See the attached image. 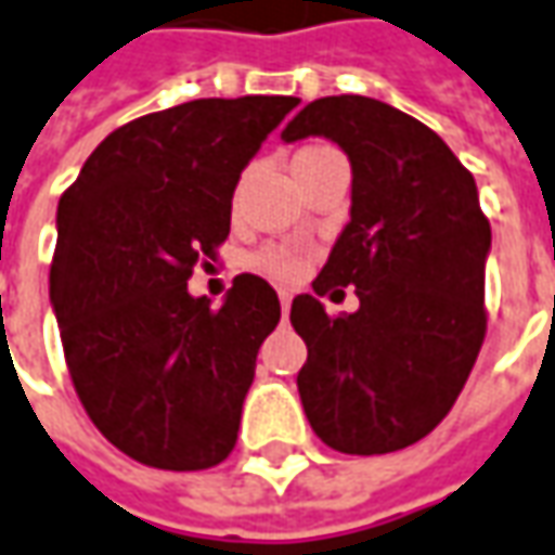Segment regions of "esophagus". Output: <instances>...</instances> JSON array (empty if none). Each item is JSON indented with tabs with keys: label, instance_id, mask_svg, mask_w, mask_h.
<instances>
[{
	"label": "esophagus",
	"instance_id": "1",
	"mask_svg": "<svg viewBox=\"0 0 555 555\" xmlns=\"http://www.w3.org/2000/svg\"><path fill=\"white\" fill-rule=\"evenodd\" d=\"M279 304H282V313H288V307H292V292L288 288H279Z\"/></svg>",
	"mask_w": 555,
	"mask_h": 555
}]
</instances>
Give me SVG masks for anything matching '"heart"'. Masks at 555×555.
<instances>
[{
	"mask_svg": "<svg viewBox=\"0 0 555 555\" xmlns=\"http://www.w3.org/2000/svg\"><path fill=\"white\" fill-rule=\"evenodd\" d=\"M322 153H335V150H328V146H310V150H300L297 153V159H310V156H322ZM255 267L263 270L267 276L273 279H288L297 273V258L292 251H285V248H267V251H260L258 258H255Z\"/></svg>",
	"mask_w": 555,
	"mask_h": 555,
	"instance_id": "heart-1",
	"label": "heart"
}]
</instances>
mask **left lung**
<instances>
[{"mask_svg": "<svg viewBox=\"0 0 555 555\" xmlns=\"http://www.w3.org/2000/svg\"><path fill=\"white\" fill-rule=\"evenodd\" d=\"M304 138L347 153L353 190L315 295L292 304L307 344L297 392L328 449L399 451L449 414L473 372L486 337L491 227L449 144L396 106L319 98L282 131L285 144ZM335 284L357 285L356 314L324 313L318 297Z\"/></svg>", "mask_w": 555, "mask_h": 555, "instance_id": "8db88e82", "label": "left lung"}]
</instances>
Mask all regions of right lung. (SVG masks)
Wrapping results in <instances>:
<instances>
[{
	"label": "right lung",
	"mask_w": 555,
	"mask_h": 555,
	"mask_svg": "<svg viewBox=\"0 0 555 555\" xmlns=\"http://www.w3.org/2000/svg\"><path fill=\"white\" fill-rule=\"evenodd\" d=\"M297 104L245 94L141 116L106 134L57 202L49 292L73 387L146 467L208 469L236 446L279 297L242 273L211 310L186 279L227 240L245 165Z\"/></svg>",
	"instance_id": "add662e5"
}]
</instances>
